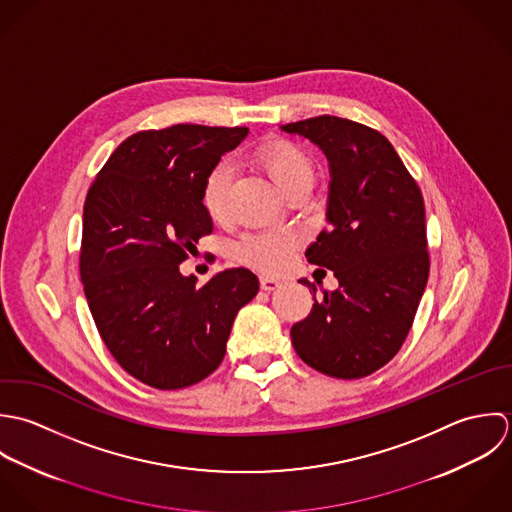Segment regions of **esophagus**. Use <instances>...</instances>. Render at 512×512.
<instances>
[{
    "mask_svg": "<svg viewBox=\"0 0 512 512\" xmlns=\"http://www.w3.org/2000/svg\"><path fill=\"white\" fill-rule=\"evenodd\" d=\"M261 289L267 293H273V291L281 289V281H277L273 277H261Z\"/></svg>",
    "mask_w": 512,
    "mask_h": 512,
    "instance_id": "esophagus-1",
    "label": "esophagus"
}]
</instances>
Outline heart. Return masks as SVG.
Here are the masks:
<instances>
[{"label":"heart","instance_id":"1","mask_svg":"<svg viewBox=\"0 0 512 512\" xmlns=\"http://www.w3.org/2000/svg\"><path fill=\"white\" fill-rule=\"evenodd\" d=\"M255 160L285 194L299 182H312V174H314L312 160L299 144L291 140L275 138L265 142L257 150ZM229 184H231V168L225 162L215 164L205 174L200 200L209 217L213 219L223 217L227 207ZM297 241L299 239L293 233L261 231V233L245 235L239 241L237 251L245 261H251L265 271H279L291 261Z\"/></svg>","mask_w":512,"mask_h":512}]
</instances>
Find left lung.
<instances>
[{
  "label": "left lung",
  "mask_w": 512,
  "mask_h": 512,
  "mask_svg": "<svg viewBox=\"0 0 512 512\" xmlns=\"http://www.w3.org/2000/svg\"><path fill=\"white\" fill-rule=\"evenodd\" d=\"M305 136L330 168L328 229L307 249L308 263L334 271L336 291L316 299L293 324L297 354L310 368L358 380L402 348L429 277L423 196L378 130L330 114L281 126Z\"/></svg>",
  "instance_id": "left-lung-1"
}]
</instances>
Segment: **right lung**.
Segmentation results:
<instances>
[{
	"instance_id": "add662e5",
	"label": "right lung",
	"mask_w": 512,
	"mask_h": 512,
	"mask_svg": "<svg viewBox=\"0 0 512 512\" xmlns=\"http://www.w3.org/2000/svg\"><path fill=\"white\" fill-rule=\"evenodd\" d=\"M247 128L174 124L128 136L106 160L83 209L81 281L116 362L156 390H182L223 360L239 308L259 291L243 267L204 287L180 263L213 231L205 174Z\"/></svg>"
}]
</instances>
